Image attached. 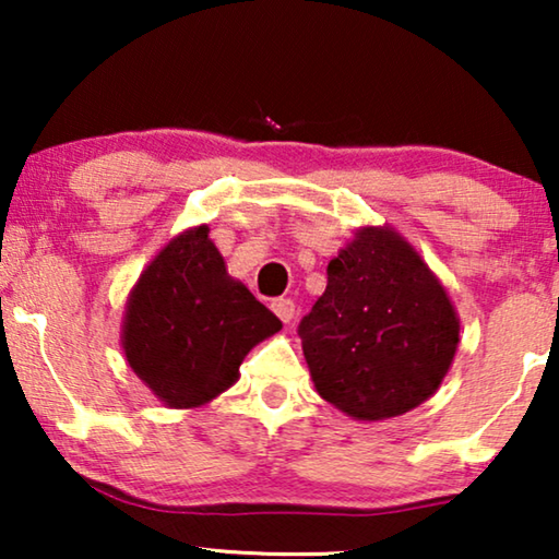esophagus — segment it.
Listing matches in <instances>:
<instances>
[{"instance_id":"1","label":"esophagus","mask_w":559,"mask_h":559,"mask_svg":"<svg viewBox=\"0 0 559 559\" xmlns=\"http://www.w3.org/2000/svg\"><path fill=\"white\" fill-rule=\"evenodd\" d=\"M272 310H274V316H277L285 325L293 323V318H295V302L293 300H287V297H280V300L272 302Z\"/></svg>"}]
</instances>
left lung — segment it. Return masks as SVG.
I'll use <instances>...</instances> for the list:
<instances>
[{
  "mask_svg": "<svg viewBox=\"0 0 559 559\" xmlns=\"http://www.w3.org/2000/svg\"><path fill=\"white\" fill-rule=\"evenodd\" d=\"M312 384L356 419H386L438 392L461 341L445 287L404 236L358 228L297 328Z\"/></svg>",
  "mask_w": 559,
  "mask_h": 559,
  "instance_id": "obj_1",
  "label": "left lung"
}]
</instances>
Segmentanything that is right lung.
Masks as SVG:
<instances>
[{
    "label": "right lung",
    "mask_w": 559,
    "mask_h": 559,
    "mask_svg": "<svg viewBox=\"0 0 559 559\" xmlns=\"http://www.w3.org/2000/svg\"><path fill=\"white\" fill-rule=\"evenodd\" d=\"M282 328L195 226L159 249L132 287L121 348L159 402L190 409L236 384L243 356Z\"/></svg>",
    "instance_id": "add662e5"
}]
</instances>
